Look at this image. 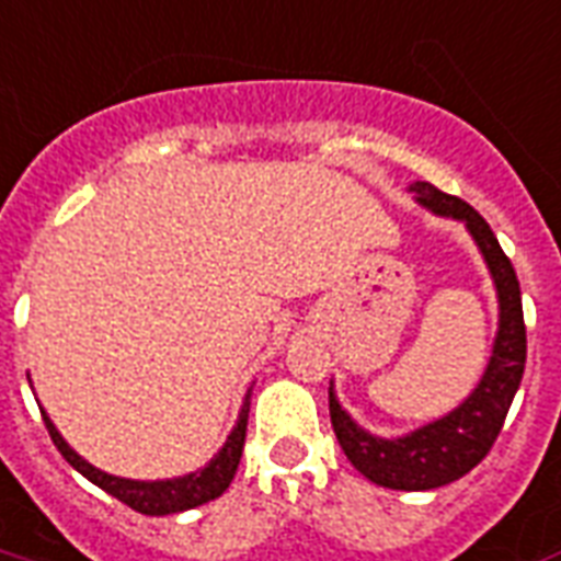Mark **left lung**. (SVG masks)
I'll return each mask as SVG.
<instances>
[{
	"instance_id": "8db88e82",
	"label": "left lung",
	"mask_w": 561,
	"mask_h": 561,
	"mask_svg": "<svg viewBox=\"0 0 561 561\" xmlns=\"http://www.w3.org/2000/svg\"><path fill=\"white\" fill-rule=\"evenodd\" d=\"M410 193L416 196L419 205L439 217L460 219L488 261L500 300V330L493 339L491 363L463 404L404 437L383 439L359 428L347 416V410H342L333 386H330V419L339 446L365 479L392 491H434L467 476L476 463L484 460L500 437L514 392L524 380L526 327L517 273L479 210L460 202L458 196L443 193L428 181L410 184Z\"/></svg>"
}]
</instances>
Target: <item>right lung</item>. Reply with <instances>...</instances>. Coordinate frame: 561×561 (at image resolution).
Instances as JSON below:
<instances>
[{"label":"right lung","mask_w":561,"mask_h":561,"mask_svg":"<svg viewBox=\"0 0 561 561\" xmlns=\"http://www.w3.org/2000/svg\"><path fill=\"white\" fill-rule=\"evenodd\" d=\"M41 416L47 422V431L56 449L65 455L70 467L77 472H82L91 484H98L101 491H106L115 500H122L124 505H130L133 512L151 514V517H163V514H178L186 512V508H196V505H205V502L217 500L226 493V488L234 479L238 472L240 455H243V439H247V419H249V392L243 398V408H240L238 425L228 434L226 446L210 458L205 470L190 472V476H181V479H165V481H133V479H118V476H110V472L91 467L89 460H82L77 451L70 449L65 437H61L56 425L49 422V416L41 410Z\"/></svg>","instance_id":"right-lung-1"}]
</instances>
